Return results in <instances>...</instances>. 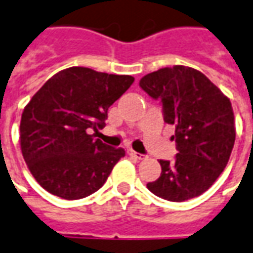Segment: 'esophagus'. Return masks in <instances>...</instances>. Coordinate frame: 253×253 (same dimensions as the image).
<instances>
[{
    "label": "esophagus",
    "instance_id": "esophagus-1",
    "mask_svg": "<svg viewBox=\"0 0 253 253\" xmlns=\"http://www.w3.org/2000/svg\"><path fill=\"white\" fill-rule=\"evenodd\" d=\"M129 154H130V155H132V157H135L136 159H139V161H140V159H144V155H143V154H140V152L133 151L132 148H130V150H129Z\"/></svg>",
    "mask_w": 253,
    "mask_h": 253
}]
</instances>
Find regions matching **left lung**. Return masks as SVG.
Masks as SVG:
<instances>
[{"mask_svg": "<svg viewBox=\"0 0 253 253\" xmlns=\"http://www.w3.org/2000/svg\"><path fill=\"white\" fill-rule=\"evenodd\" d=\"M140 88L161 101L165 123L175 126L173 161L159 159L158 180L147 184L154 195L185 202L209 189L226 168L234 140L232 103L203 73L174 65L146 75Z\"/></svg>", "mask_w": 253, "mask_h": 253, "instance_id": "left-lung-1", "label": "left lung"}]
</instances>
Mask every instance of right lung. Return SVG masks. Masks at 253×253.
Instances as JSON below:
<instances>
[{"label":"right lung","mask_w":253,"mask_h":253,"mask_svg":"<svg viewBox=\"0 0 253 253\" xmlns=\"http://www.w3.org/2000/svg\"><path fill=\"white\" fill-rule=\"evenodd\" d=\"M135 79L72 66L49 79L21 114V152L47 192L76 200L96 192L125 155L95 139L107 110ZM94 130L95 134L90 135Z\"/></svg>","instance_id":"right-lung-1"}]
</instances>
